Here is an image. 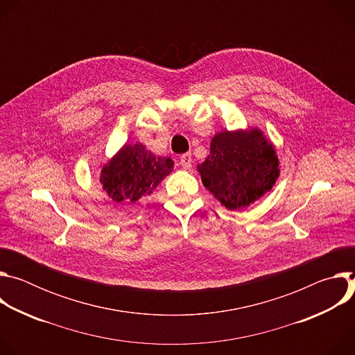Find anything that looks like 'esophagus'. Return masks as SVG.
<instances>
[{
	"label": "esophagus",
	"mask_w": 355,
	"mask_h": 355,
	"mask_svg": "<svg viewBox=\"0 0 355 355\" xmlns=\"http://www.w3.org/2000/svg\"><path fill=\"white\" fill-rule=\"evenodd\" d=\"M180 164H181V167H182V168L189 170V168L192 167V156H191V153H185V155H182V156L180 157Z\"/></svg>",
	"instance_id": "esophagus-1"
}]
</instances>
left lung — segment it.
Returning <instances> with one entry per match:
<instances>
[{"instance_id":"obj_1","label":"left lung","mask_w":355,"mask_h":355,"mask_svg":"<svg viewBox=\"0 0 355 355\" xmlns=\"http://www.w3.org/2000/svg\"><path fill=\"white\" fill-rule=\"evenodd\" d=\"M274 146L259 129L220 132L211 141L209 156L198 166L202 184L230 211L254 204L278 178Z\"/></svg>"}]
</instances>
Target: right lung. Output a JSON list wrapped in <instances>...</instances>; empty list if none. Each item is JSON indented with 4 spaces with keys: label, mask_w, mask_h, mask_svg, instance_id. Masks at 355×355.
Returning <instances> with one entry per match:
<instances>
[{
    "label": "right lung",
    "mask_w": 355,
    "mask_h": 355,
    "mask_svg": "<svg viewBox=\"0 0 355 355\" xmlns=\"http://www.w3.org/2000/svg\"><path fill=\"white\" fill-rule=\"evenodd\" d=\"M171 159L156 157L140 144H125L118 155L103 167L99 182L111 199L121 202H137L173 171Z\"/></svg>",
    "instance_id": "1"
}]
</instances>
